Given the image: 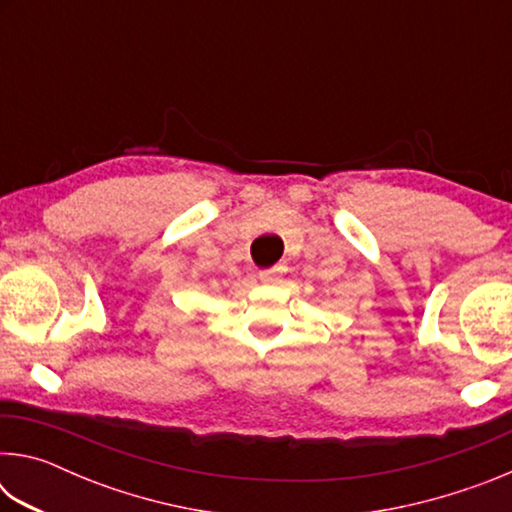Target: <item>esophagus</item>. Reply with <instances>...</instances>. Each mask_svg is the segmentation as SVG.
<instances>
[{
	"label": "esophagus",
	"mask_w": 512,
	"mask_h": 512,
	"mask_svg": "<svg viewBox=\"0 0 512 512\" xmlns=\"http://www.w3.org/2000/svg\"><path fill=\"white\" fill-rule=\"evenodd\" d=\"M282 271H284V266L268 268V271L259 273V280H262L264 284H277V282H280V277H282Z\"/></svg>",
	"instance_id": "1"
}]
</instances>
